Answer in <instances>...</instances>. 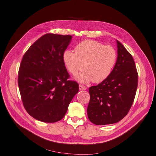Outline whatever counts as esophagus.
Returning a JSON list of instances; mask_svg holds the SVG:
<instances>
[{"instance_id":"obj_1","label":"esophagus","mask_w":156,"mask_h":156,"mask_svg":"<svg viewBox=\"0 0 156 156\" xmlns=\"http://www.w3.org/2000/svg\"><path fill=\"white\" fill-rule=\"evenodd\" d=\"M86 89H87V87L85 86L79 85V90H86Z\"/></svg>"}]
</instances>
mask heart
Listing matches in <instances>:
<instances>
[{"label":"heart","instance_id":"heart-1","mask_svg":"<svg viewBox=\"0 0 156 156\" xmlns=\"http://www.w3.org/2000/svg\"><path fill=\"white\" fill-rule=\"evenodd\" d=\"M117 59V53L113 46L92 40H85L77 44L75 52L66 50L63 53L64 63L73 75L82 70L83 65L85 71L76 77L83 83L103 82L110 75Z\"/></svg>","mask_w":156,"mask_h":156}]
</instances>
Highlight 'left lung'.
Masks as SVG:
<instances>
[{
  "mask_svg": "<svg viewBox=\"0 0 156 156\" xmlns=\"http://www.w3.org/2000/svg\"><path fill=\"white\" fill-rule=\"evenodd\" d=\"M117 59L110 75L89 88L88 118L96 125L117 123L129 111L138 86V73L131 54L119 41Z\"/></svg>",
  "mask_w": 156,
  "mask_h": 156,
  "instance_id": "8db88e82",
  "label": "left lung"
}]
</instances>
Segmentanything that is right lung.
I'll return each mask as SVG.
<instances>
[{
  "mask_svg": "<svg viewBox=\"0 0 156 156\" xmlns=\"http://www.w3.org/2000/svg\"><path fill=\"white\" fill-rule=\"evenodd\" d=\"M71 36L46 34L23 57L18 83L23 106L31 117L47 123L61 120L79 88L69 75L63 53Z\"/></svg>",
  "mask_w": 156,
  "mask_h": 156,
  "instance_id": "obj_1",
  "label": "right lung"
}]
</instances>
